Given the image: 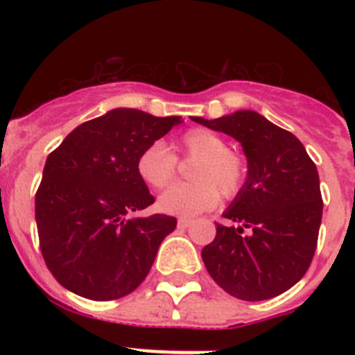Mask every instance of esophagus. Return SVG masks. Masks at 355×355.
Wrapping results in <instances>:
<instances>
[{"label": "esophagus", "mask_w": 355, "mask_h": 355, "mask_svg": "<svg viewBox=\"0 0 355 355\" xmlns=\"http://www.w3.org/2000/svg\"><path fill=\"white\" fill-rule=\"evenodd\" d=\"M177 225L178 228H189L192 225V220H189V218H178Z\"/></svg>", "instance_id": "esophagus-1"}]
</instances>
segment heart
I'll use <instances>...</instances> for the list:
<instances>
[{"mask_svg":"<svg viewBox=\"0 0 355 355\" xmlns=\"http://www.w3.org/2000/svg\"><path fill=\"white\" fill-rule=\"evenodd\" d=\"M175 149L198 161L191 171L192 182L173 185L159 196L157 206L164 213L192 218L213 207L220 191L225 198H232L242 187L244 161L237 153L228 151L227 142L214 132L192 128L175 142ZM137 173L149 187L164 189L173 182L177 159L163 142H153L137 157Z\"/></svg>","mask_w":355,"mask_h":355,"instance_id":"1","label":"heart"}]
</instances>
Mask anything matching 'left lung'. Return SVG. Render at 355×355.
<instances>
[{
	"label": "left lung",
	"mask_w": 355,
	"mask_h": 355,
	"mask_svg": "<svg viewBox=\"0 0 355 355\" xmlns=\"http://www.w3.org/2000/svg\"><path fill=\"white\" fill-rule=\"evenodd\" d=\"M196 123L241 142L247 178L200 252L207 273L242 300L284 293L306 275L320 234V175L302 142L252 110Z\"/></svg>",
	"instance_id": "obj_1"
}]
</instances>
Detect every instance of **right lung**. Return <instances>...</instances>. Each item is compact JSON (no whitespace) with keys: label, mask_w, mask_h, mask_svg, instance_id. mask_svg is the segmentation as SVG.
<instances>
[{"label":"right lung","mask_w":355,"mask_h":355,"mask_svg":"<svg viewBox=\"0 0 355 355\" xmlns=\"http://www.w3.org/2000/svg\"><path fill=\"white\" fill-rule=\"evenodd\" d=\"M178 123L180 116L116 108L78 125L48 156L35 223L46 266L67 290L113 300L148 277L177 220L134 216L155 202L137 173V157Z\"/></svg>","instance_id":"obj_1"}]
</instances>
